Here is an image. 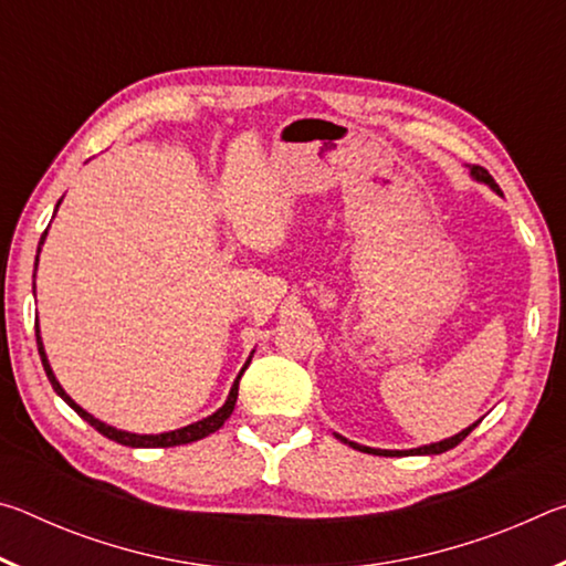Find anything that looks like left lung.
I'll return each instance as SVG.
<instances>
[{"mask_svg":"<svg viewBox=\"0 0 566 566\" xmlns=\"http://www.w3.org/2000/svg\"><path fill=\"white\" fill-rule=\"evenodd\" d=\"M469 175H472V179H476V181H482V185H486L490 189H494L496 195H502L500 191V187H496V181L492 179V175L486 169H482V167H469ZM479 421L482 419H476L474 424H469L467 429H462V432L459 434H454V437H449V439H442V442H434V444H424V447H417V449H371V447H364V444H357V442H349L347 437H342V434H334L339 439V442H344V444H349V447H354V449H359V452H367V454H379V457H391V454H442V452H449V449H454L459 442H462V439H467V434L472 432V429L479 424Z\"/></svg>","mask_w":566,"mask_h":566,"instance_id":"8db88e82","label":"left lung"}]
</instances>
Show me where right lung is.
Listing matches in <instances>:
<instances>
[{
	"instance_id": "add662e5",
	"label": "right lung",
	"mask_w": 566,
	"mask_h": 566,
	"mask_svg": "<svg viewBox=\"0 0 566 566\" xmlns=\"http://www.w3.org/2000/svg\"><path fill=\"white\" fill-rule=\"evenodd\" d=\"M62 205V199L60 202H56V207ZM56 212V209H54ZM44 237H46V232L42 234V239H40V247H36V262H40V252H42V244H44ZM34 272H36V264H34ZM36 347H40V357H42V364H44V371H46V377H50V381H52V387H54V391L56 395H60L66 405H70L76 415H80L84 421H90V424L97 429L99 434H104L107 439H112V442H117V444H124V447H137V449H155V447H177V444H189V442H197V439H205V437H209V434H214L219 427L224 424V421L229 419V415H232L234 411V405H237V395H239V379H242V375H244V369L249 367V361H252V354H254V349H252V354H249V359L244 361V367H242V371H239L237 375V379H234V385H232V389H229V397H227V401L222 407H219L214 415H209V417H205V419H199V421H195V424H187V427H181V429H171V432H161V434H134V432H124V429H117V427H112V424H104L102 419H97V417H92L87 409H82L80 405H76V401L66 395V391L62 389V385L60 381H56V377H54V371H52V367H50V359H46V352H44V342H42V337H40V319H36Z\"/></svg>"
}]
</instances>
